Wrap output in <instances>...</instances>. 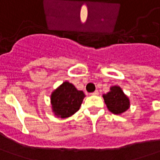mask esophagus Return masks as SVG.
Here are the masks:
<instances>
[{
    "label": "esophagus",
    "instance_id": "34e87169",
    "mask_svg": "<svg viewBox=\"0 0 160 160\" xmlns=\"http://www.w3.org/2000/svg\"><path fill=\"white\" fill-rule=\"evenodd\" d=\"M92 95H95V96H97L98 95V91H95V92H93L92 93H91Z\"/></svg>",
    "mask_w": 160,
    "mask_h": 160
}]
</instances>
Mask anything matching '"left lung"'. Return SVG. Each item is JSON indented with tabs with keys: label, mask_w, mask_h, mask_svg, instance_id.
<instances>
[{
	"label": "left lung",
	"mask_w": 160,
	"mask_h": 160,
	"mask_svg": "<svg viewBox=\"0 0 160 160\" xmlns=\"http://www.w3.org/2000/svg\"><path fill=\"white\" fill-rule=\"evenodd\" d=\"M108 110L114 114H121L129 108V99L119 86H112L110 92L103 95Z\"/></svg>",
	"instance_id": "1"
}]
</instances>
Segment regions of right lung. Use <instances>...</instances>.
<instances>
[{
	"instance_id": "1",
	"label": "right lung",
	"mask_w": 160,
	"mask_h": 160,
	"mask_svg": "<svg viewBox=\"0 0 160 160\" xmlns=\"http://www.w3.org/2000/svg\"><path fill=\"white\" fill-rule=\"evenodd\" d=\"M84 97L72 83L64 82L51 95L52 112L61 118L69 117L79 110Z\"/></svg>"
}]
</instances>
